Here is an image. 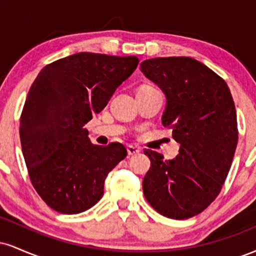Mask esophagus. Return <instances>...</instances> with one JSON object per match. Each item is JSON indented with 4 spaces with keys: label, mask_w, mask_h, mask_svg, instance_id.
<instances>
[{
    "label": "esophagus",
    "mask_w": 256,
    "mask_h": 256,
    "mask_svg": "<svg viewBox=\"0 0 256 256\" xmlns=\"http://www.w3.org/2000/svg\"><path fill=\"white\" fill-rule=\"evenodd\" d=\"M140 146H128V155L140 154Z\"/></svg>",
    "instance_id": "34e87169"
}]
</instances>
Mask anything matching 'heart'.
Here are the masks:
<instances>
[{"label":"heart","instance_id":"1","mask_svg":"<svg viewBox=\"0 0 256 256\" xmlns=\"http://www.w3.org/2000/svg\"><path fill=\"white\" fill-rule=\"evenodd\" d=\"M146 89H154V88H152V86H149V85H146V86L140 88V90H146Z\"/></svg>","mask_w":256,"mask_h":256}]
</instances>
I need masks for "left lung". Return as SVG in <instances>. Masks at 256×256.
<instances>
[{
  "label": "left lung",
  "instance_id": "1",
  "mask_svg": "<svg viewBox=\"0 0 256 256\" xmlns=\"http://www.w3.org/2000/svg\"><path fill=\"white\" fill-rule=\"evenodd\" d=\"M140 70L165 92L162 125L180 146L173 160L144 149L150 168L143 194L164 216L192 218L216 200L230 171L238 142L234 98L224 79L195 58H149Z\"/></svg>",
  "mask_w": 256,
  "mask_h": 256
}]
</instances>
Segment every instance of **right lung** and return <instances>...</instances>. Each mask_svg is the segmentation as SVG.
<instances>
[{"instance_id": "obj_1", "label": "right lung", "mask_w": 256, "mask_h": 256, "mask_svg": "<svg viewBox=\"0 0 256 256\" xmlns=\"http://www.w3.org/2000/svg\"><path fill=\"white\" fill-rule=\"evenodd\" d=\"M138 62L78 52L46 64L32 83L20 116L22 154L32 185L56 212L77 214L98 204L107 174L128 155L119 143L91 144L83 126Z\"/></svg>"}]
</instances>
